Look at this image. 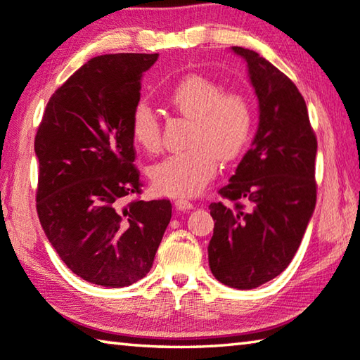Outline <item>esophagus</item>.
<instances>
[{
  "instance_id": "esophagus-1",
  "label": "esophagus",
  "mask_w": 360,
  "mask_h": 360,
  "mask_svg": "<svg viewBox=\"0 0 360 360\" xmlns=\"http://www.w3.org/2000/svg\"><path fill=\"white\" fill-rule=\"evenodd\" d=\"M174 207L179 211H186V210H192L193 203L191 200H187V198H178V200L174 202Z\"/></svg>"
}]
</instances>
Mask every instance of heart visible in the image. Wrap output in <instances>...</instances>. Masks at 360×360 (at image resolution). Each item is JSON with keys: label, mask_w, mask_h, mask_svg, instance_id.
<instances>
[{"label": "heart", "mask_w": 360, "mask_h": 360, "mask_svg": "<svg viewBox=\"0 0 360 360\" xmlns=\"http://www.w3.org/2000/svg\"><path fill=\"white\" fill-rule=\"evenodd\" d=\"M169 102L181 115L193 120L191 147L153 165L152 184L169 197H192L200 193L214 178L218 157L224 162L237 158L247 147L253 129V108L240 93H224L214 79L189 75L176 84ZM131 136L147 152L162 146L155 112L139 102L131 113Z\"/></svg>", "instance_id": "heart-1"}]
</instances>
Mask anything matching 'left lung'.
Returning a JSON list of instances; mask_svg holds the SVG:
<instances>
[{
  "instance_id": "1",
  "label": "left lung",
  "mask_w": 360,
  "mask_h": 360,
  "mask_svg": "<svg viewBox=\"0 0 360 360\" xmlns=\"http://www.w3.org/2000/svg\"><path fill=\"white\" fill-rule=\"evenodd\" d=\"M248 65L259 104L252 149L211 203L208 245L213 276L227 287L252 290L292 262L316 208L317 138L295 83L252 49L232 46Z\"/></svg>"
}]
</instances>
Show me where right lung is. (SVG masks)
Returning a JSON list of instances; mask_svg holds the SVG:
<instances>
[{
  "instance_id": "add662e5",
  "label": "right lung",
  "mask_w": 360,
  "mask_h": 360,
  "mask_svg": "<svg viewBox=\"0 0 360 360\" xmlns=\"http://www.w3.org/2000/svg\"><path fill=\"white\" fill-rule=\"evenodd\" d=\"M158 54H105L56 89L35 136L37 211L49 243L83 281H141L171 219L169 200L141 195L131 113Z\"/></svg>"
}]
</instances>
